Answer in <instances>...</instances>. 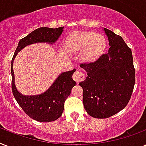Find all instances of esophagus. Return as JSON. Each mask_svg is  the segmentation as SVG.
I'll return each instance as SVG.
<instances>
[{
  "instance_id": "obj_1",
  "label": "esophagus",
  "mask_w": 146,
  "mask_h": 146,
  "mask_svg": "<svg viewBox=\"0 0 146 146\" xmlns=\"http://www.w3.org/2000/svg\"><path fill=\"white\" fill-rule=\"evenodd\" d=\"M85 78H86V76H85L84 73H82V72H81V71H76L73 75V79L75 80L77 83H79V82L82 81V80H84Z\"/></svg>"
}]
</instances>
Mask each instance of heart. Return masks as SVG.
<instances>
[{
	"label": "heart",
	"instance_id": "1",
	"mask_svg": "<svg viewBox=\"0 0 146 146\" xmlns=\"http://www.w3.org/2000/svg\"><path fill=\"white\" fill-rule=\"evenodd\" d=\"M106 38L102 35L91 31L74 32L69 35L66 42V50L74 53L82 52L85 62L96 61L106 48Z\"/></svg>",
	"mask_w": 146,
	"mask_h": 146
}]
</instances>
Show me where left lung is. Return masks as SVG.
I'll use <instances>...</instances> for the list:
<instances>
[{"label":"left lung","mask_w":146,"mask_h":146,"mask_svg":"<svg viewBox=\"0 0 146 146\" xmlns=\"http://www.w3.org/2000/svg\"><path fill=\"white\" fill-rule=\"evenodd\" d=\"M108 38V52L92 63L80 64L87 77L83 89L85 110L92 117L108 118L128 104L135 84L132 50L120 35L104 28Z\"/></svg>","instance_id":"obj_1"}]
</instances>
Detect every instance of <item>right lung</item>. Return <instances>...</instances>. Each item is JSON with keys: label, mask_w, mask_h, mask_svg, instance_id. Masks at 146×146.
Here are the masks:
<instances>
[{"label": "right lung", "mask_w": 146, "mask_h": 146, "mask_svg": "<svg viewBox=\"0 0 146 146\" xmlns=\"http://www.w3.org/2000/svg\"><path fill=\"white\" fill-rule=\"evenodd\" d=\"M63 31L64 27L56 29L41 27L35 29L19 40L11 61L12 91L15 99L27 115L39 122L54 121L62 115L64 102L70 95L72 88L76 83L72 78L76 69L60 73L48 89L43 93L35 96H24L17 90L15 85L13 60L18 52L29 44L42 42L51 44L55 43Z\"/></svg>", "instance_id": "right-lung-1"}]
</instances>
